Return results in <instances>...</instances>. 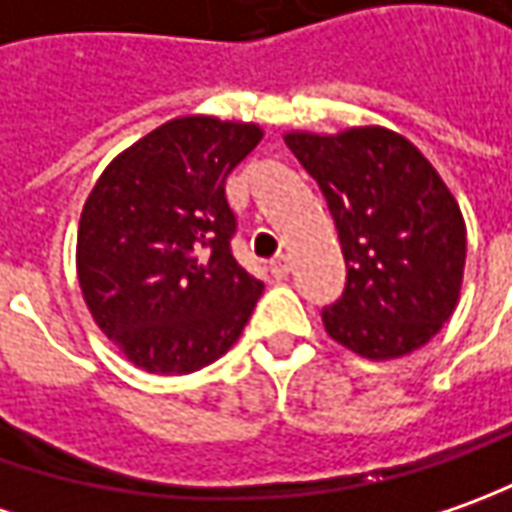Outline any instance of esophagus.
Segmentation results:
<instances>
[{"label": "esophagus", "mask_w": 512, "mask_h": 512, "mask_svg": "<svg viewBox=\"0 0 512 512\" xmlns=\"http://www.w3.org/2000/svg\"><path fill=\"white\" fill-rule=\"evenodd\" d=\"M269 272H272L277 280H283V277L289 274V257H286V255L274 257L272 263H269Z\"/></svg>", "instance_id": "obj_1"}]
</instances>
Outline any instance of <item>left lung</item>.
Here are the masks:
<instances>
[{"label":"left lung","instance_id":"left-lung-1","mask_svg":"<svg viewBox=\"0 0 512 512\" xmlns=\"http://www.w3.org/2000/svg\"><path fill=\"white\" fill-rule=\"evenodd\" d=\"M283 138L323 189L343 246L348 277L323 311L328 337L365 360L422 348L450 320L465 274V218L445 181L385 127Z\"/></svg>","mask_w":512,"mask_h":512}]
</instances>
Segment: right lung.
I'll return each mask as SVG.
<instances>
[{"instance_id": "add662e5", "label": "right lung", "mask_w": 512, "mask_h": 512, "mask_svg": "<svg viewBox=\"0 0 512 512\" xmlns=\"http://www.w3.org/2000/svg\"><path fill=\"white\" fill-rule=\"evenodd\" d=\"M263 138L257 124L181 115L118 152L90 189L76 272L96 326L147 374H192L223 357L263 283L229 240L226 178Z\"/></svg>"}]
</instances>
